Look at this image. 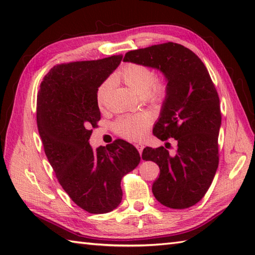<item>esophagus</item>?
Returning <instances> with one entry per match:
<instances>
[{"instance_id":"34e87169","label":"esophagus","mask_w":255,"mask_h":255,"mask_svg":"<svg viewBox=\"0 0 255 255\" xmlns=\"http://www.w3.org/2000/svg\"><path fill=\"white\" fill-rule=\"evenodd\" d=\"M136 148H137V150L139 151V153H140V155H141V153H142V150H143V145L141 144V143H137L136 144Z\"/></svg>"}]
</instances>
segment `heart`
I'll return each mask as SVG.
<instances>
[{
  "label": "heart",
  "instance_id": "1",
  "mask_svg": "<svg viewBox=\"0 0 255 255\" xmlns=\"http://www.w3.org/2000/svg\"><path fill=\"white\" fill-rule=\"evenodd\" d=\"M113 80L116 82H123L136 92L143 99L153 103H162L169 93V84L164 77L155 78L153 70L142 63H126L114 74ZM112 89L110 80L101 83L96 90V104L99 107L105 105L108 93ZM151 124V117L148 114H137V115H125L118 118L114 127L119 136L140 141L148 132Z\"/></svg>",
  "mask_w": 255,
  "mask_h": 255
}]
</instances>
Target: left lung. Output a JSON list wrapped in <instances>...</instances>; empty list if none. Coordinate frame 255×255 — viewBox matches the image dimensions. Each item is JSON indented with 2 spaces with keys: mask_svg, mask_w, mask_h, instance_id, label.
Returning <instances> with one entry per match:
<instances>
[{
  "mask_svg": "<svg viewBox=\"0 0 255 255\" xmlns=\"http://www.w3.org/2000/svg\"><path fill=\"white\" fill-rule=\"evenodd\" d=\"M125 62L142 63L165 75L169 93L153 134L162 141L174 138L171 155L164 147L143 149L142 159L155 162L160 175L152 193L162 205L184 209L197 204L207 193L219 163L220 101L203 61L175 42L128 51Z\"/></svg>",
  "mask_w": 255,
  "mask_h": 255,
  "instance_id": "1",
  "label": "left lung"
}]
</instances>
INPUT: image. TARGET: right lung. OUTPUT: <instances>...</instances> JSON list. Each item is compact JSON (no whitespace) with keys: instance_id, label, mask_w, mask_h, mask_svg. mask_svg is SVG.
Returning <instances> with one entry per match:
<instances>
[{"instance_id":"obj_1","label":"right lung","mask_w":255,"mask_h":255,"mask_svg":"<svg viewBox=\"0 0 255 255\" xmlns=\"http://www.w3.org/2000/svg\"><path fill=\"white\" fill-rule=\"evenodd\" d=\"M123 59L75 61L53 67L37 96V126L58 182L79 207L106 214L121 204L124 175L140 162L138 150L117 139L92 149V128L101 119L96 90Z\"/></svg>"}]
</instances>
